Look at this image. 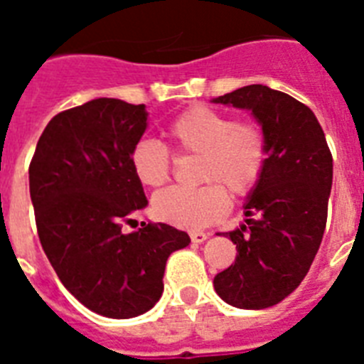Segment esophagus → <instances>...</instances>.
<instances>
[{
	"mask_svg": "<svg viewBox=\"0 0 364 364\" xmlns=\"http://www.w3.org/2000/svg\"><path fill=\"white\" fill-rule=\"evenodd\" d=\"M208 237H210V235L204 233V231H193V233H191V240H193V242H197V244L204 242Z\"/></svg>",
	"mask_w": 364,
	"mask_h": 364,
	"instance_id": "esophagus-1",
	"label": "esophagus"
}]
</instances>
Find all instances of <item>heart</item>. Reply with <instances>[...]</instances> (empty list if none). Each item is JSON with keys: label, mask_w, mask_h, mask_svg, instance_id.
I'll list each match as a JSON object with an SVG mask.
<instances>
[{"label": "heart", "mask_w": 364, "mask_h": 364, "mask_svg": "<svg viewBox=\"0 0 364 364\" xmlns=\"http://www.w3.org/2000/svg\"><path fill=\"white\" fill-rule=\"evenodd\" d=\"M166 133L176 153L200 159L197 182L204 186L156 193L153 213L162 222L182 230H204L226 217L228 193L235 198L247 197L262 180L268 146L252 122H233L226 112L193 105L169 122ZM129 164L138 182L147 188H160L171 176V153L156 140L134 144Z\"/></svg>", "instance_id": "heart-1"}]
</instances>
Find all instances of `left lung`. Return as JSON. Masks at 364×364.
Listing matches in <instances>:
<instances>
[{"mask_svg": "<svg viewBox=\"0 0 364 364\" xmlns=\"http://www.w3.org/2000/svg\"><path fill=\"white\" fill-rule=\"evenodd\" d=\"M252 111L268 146L264 175L250 193L246 224L224 233L237 259L213 279L222 301L242 310L281 302L301 284L323 240L333 160L310 107L266 85L213 100Z\"/></svg>", "mask_w": 364, "mask_h": 364, "instance_id": "1", "label": "left lung"}]
</instances>
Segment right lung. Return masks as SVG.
Segmentation results:
<instances>
[{
    "label": "right lung",
    "mask_w": 364,
    "mask_h": 364,
    "mask_svg": "<svg viewBox=\"0 0 364 364\" xmlns=\"http://www.w3.org/2000/svg\"><path fill=\"white\" fill-rule=\"evenodd\" d=\"M146 127L144 104L91 100L58 112L28 166L45 255L83 306L111 319L151 310L164 291L167 257L191 242L186 231L162 222L122 230L147 205L129 164Z\"/></svg>",
    "instance_id": "obj_1"
}]
</instances>
